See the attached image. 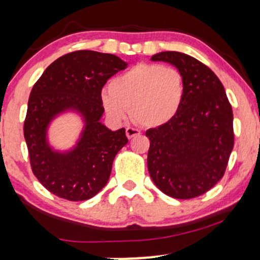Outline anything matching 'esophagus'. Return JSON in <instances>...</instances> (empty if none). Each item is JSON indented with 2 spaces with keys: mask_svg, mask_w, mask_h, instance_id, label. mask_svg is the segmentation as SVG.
I'll list each match as a JSON object with an SVG mask.
<instances>
[{
  "mask_svg": "<svg viewBox=\"0 0 260 260\" xmlns=\"http://www.w3.org/2000/svg\"><path fill=\"white\" fill-rule=\"evenodd\" d=\"M140 132L138 129H136V128H132V127H128L126 129V136L128 137V138H133V137H137L139 136Z\"/></svg>",
  "mask_w": 260,
  "mask_h": 260,
  "instance_id": "34e87169",
  "label": "esophagus"
}]
</instances>
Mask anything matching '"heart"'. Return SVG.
Instances as JSON below:
<instances>
[{
    "mask_svg": "<svg viewBox=\"0 0 260 260\" xmlns=\"http://www.w3.org/2000/svg\"><path fill=\"white\" fill-rule=\"evenodd\" d=\"M186 84L182 73L174 67L139 63L112 79L109 90L101 94L104 109L115 121L131 115L145 128L169 123L180 111Z\"/></svg>",
    "mask_w": 260,
    "mask_h": 260,
    "instance_id": "b5f03b06",
    "label": "heart"
}]
</instances>
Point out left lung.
<instances>
[{"label":"left lung","mask_w":260,"mask_h":260,"mask_svg":"<svg viewBox=\"0 0 260 260\" xmlns=\"http://www.w3.org/2000/svg\"><path fill=\"white\" fill-rule=\"evenodd\" d=\"M174 64L186 84L180 111L169 123L150 128L148 170L162 193L192 199L222 178L234 149V113L216 74L192 56L177 51L154 55Z\"/></svg>","instance_id":"8db88e82"}]
</instances>
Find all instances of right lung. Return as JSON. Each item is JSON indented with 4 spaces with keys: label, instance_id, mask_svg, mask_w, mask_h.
<instances>
[{
    "label": "right lung",
    "instance_id": "1",
    "mask_svg": "<svg viewBox=\"0 0 260 260\" xmlns=\"http://www.w3.org/2000/svg\"><path fill=\"white\" fill-rule=\"evenodd\" d=\"M126 67L111 53L79 50L53 61L32 86L23 131L32 174L52 194L71 202L86 201L109 181L113 159L128 139L124 128L112 132L100 122L101 90ZM66 109L78 111L86 128L73 151L58 153L47 144L46 129Z\"/></svg>",
    "mask_w": 260,
    "mask_h": 260
}]
</instances>
